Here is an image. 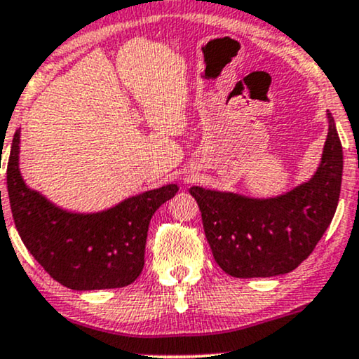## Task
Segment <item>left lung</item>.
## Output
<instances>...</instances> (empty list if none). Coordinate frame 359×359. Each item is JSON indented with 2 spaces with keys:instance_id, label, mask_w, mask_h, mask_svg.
Instances as JSON below:
<instances>
[{
  "instance_id": "8db88e82",
  "label": "left lung",
  "mask_w": 359,
  "mask_h": 359,
  "mask_svg": "<svg viewBox=\"0 0 359 359\" xmlns=\"http://www.w3.org/2000/svg\"><path fill=\"white\" fill-rule=\"evenodd\" d=\"M322 164L309 182L283 197L255 200L190 187L217 264L233 277H271L307 259L335 215L341 189L343 151L328 113Z\"/></svg>"
}]
</instances>
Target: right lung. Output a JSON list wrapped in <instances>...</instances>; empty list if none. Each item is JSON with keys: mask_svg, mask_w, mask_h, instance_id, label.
<instances>
[{"mask_svg": "<svg viewBox=\"0 0 359 359\" xmlns=\"http://www.w3.org/2000/svg\"><path fill=\"white\" fill-rule=\"evenodd\" d=\"M14 133L6 180L14 224L34 259L57 283L74 290L130 285L144 267L152 215L177 194V185L149 190L95 215L67 213L22 182Z\"/></svg>", "mask_w": 359, "mask_h": 359, "instance_id": "obj_1", "label": "right lung"}]
</instances>
